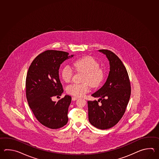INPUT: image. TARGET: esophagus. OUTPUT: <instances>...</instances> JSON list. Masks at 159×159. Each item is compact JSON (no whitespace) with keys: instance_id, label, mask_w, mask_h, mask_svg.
Returning <instances> with one entry per match:
<instances>
[{"instance_id":"1","label":"esophagus","mask_w":159,"mask_h":159,"mask_svg":"<svg viewBox=\"0 0 159 159\" xmlns=\"http://www.w3.org/2000/svg\"><path fill=\"white\" fill-rule=\"evenodd\" d=\"M71 99H72V100H73V101H75V100L78 99V97H73Z\"/></svg>"}]
</instances>
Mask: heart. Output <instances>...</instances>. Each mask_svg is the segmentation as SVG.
<instances>
[{"mask_svg":"<svg viewBox=\"0 0 159 159\" xmlns=\"http://www.w3.org/2000/svg\"><path fill=\"white\" fill-rule=\"evenodd\" d=\"M72 67L76 71L84 73L81 84L69 85L66 91L69 94L75 97H82L89 90V84L92 88H97L101 84L104 78V71L99 68V64L94 58L86 56L73 61ZM61 77L65 82L71 80L73 70L70 66L66 65L62 69Z\"/></svg>","mask_w":159,"mask_h":159,"instance_id":"heart-1","label":"heart"}]
</instances>
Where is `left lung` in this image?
Wrapping results in <instances>:
<instances>
[{"instance_id":"obj_1","label":"left lung","mask_w":159,"mask_h":159,"mask_svg":"<svg viewBox=\"0 0 159 159\" xmlns=\"http://www.w3.org/2000/svg\"><path fill=\"white\" fill-rule=\"evenodd\" d=\"M98 51L108 59L110 71L105 84L91 95L98 98V101H88V115L91 125L106 129L116 125L124 115L130 98L131 86L128 73L119 58L111 51Z\"/></svg>"}]
</instances>
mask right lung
Segmentation results:
<instances>
[{
  "instance_id": "right-lung-1",
  "label": "right lung",
  "mask_w": 159,
  "mask_h": 159,
  "mask_svg": "<svg viewBox=\"0 0 159 159\" xmlns=\"http://www.w3.org/2000/svg\"><path fill=\"white\" fill-rule=\"evenodd\" d=\"M73 56L63 51H45L34 58L28 70L25 86L28 105L38 121L49 129H60L68 122L71 97L65 95L57 102L52 98L63 93L59 69Z\"/></svg>"
}]
</instances>
